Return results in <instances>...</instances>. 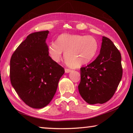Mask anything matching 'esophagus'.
<instances>
[{
    "label": "esophagus",
    "instance_id": "34e87169",
    "mask_svg": "<svg viewBox=\"0 0 133 133\" xmlns=\"http://www.w3.org/2000/svg\"><path fill=\"white\" fill-rule=\"evenodd\" d=\"M71 71V70L68 69H65V73H70V72Z\"/></svg>",
    "mask_w": 133,
    "mask_h": 133
}]
</instances>
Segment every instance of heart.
<instances>
[{
    "mask_svg": "<svg viewBox=\"0 0 133 133\" xmlns=\"http://www.w3.org/2000/svg\"><path fill=\"white\" fill-rule=\"evenodd\" d=\"M98 49L97 40L91 36L63 33L56 42L48 45V53L53 62L62 59L63 52L67 64L71 68H78L90 62Z\"/></svg>",
    "mask_w": 133,
    "mask_h": 133,
    "instance_id": "1",
    "label": "heart"
}]
</instances>
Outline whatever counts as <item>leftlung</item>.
<instances>
[{"mask_svg": "<svg viewBox=\"0 0 133 133\" xmlns=\"http://www.w3.org/2000/svg\"><path fill=\"white\" fill-rule=\"evenodd\" d=\"M120 51L109 38L103 36L100 52L96 59L80 69L81 81L78 86L82 97L90 104L108 102L122 78Z\"/></svg>", "mask_w": 133, "mask_h": 133, "instance_id": "obj_1", "label": "left lung"}]
</instances>
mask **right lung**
Here are the masks:
<instances>
[{
    "label": "right lung",
    "mask_w": 133,
    "mask_h": 133,
    "mask_svg": "<svg viewBox=\"0 0 133 133\" xmlns=\"http://www.w3.org/2000/svg\"><path fill=\"white\" fill-rule=\"evenodd\" d=\"M49 31L28 36L12 56L11 83L22 100L34 109H42L52 100L64 69L53 62L48 53Z\"/></svg>",
    "instance_id": "add662e5"
}]
</instances>
